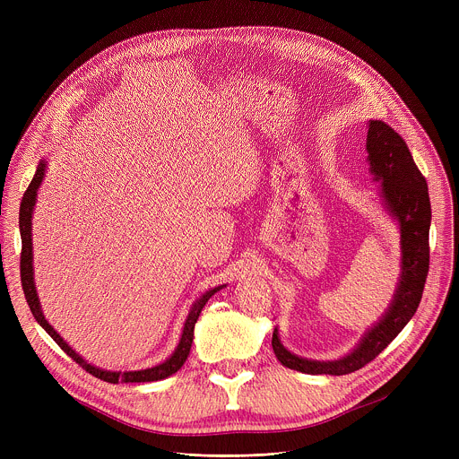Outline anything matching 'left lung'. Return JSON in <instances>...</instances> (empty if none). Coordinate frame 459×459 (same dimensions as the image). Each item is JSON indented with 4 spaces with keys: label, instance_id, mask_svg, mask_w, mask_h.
<instances>
[{
    "label": "left lung",
    "instance_id": "8db88e82",
    "mask_svg": "<svg viewBox=\"0 0 459 459\" xmlns=\"http://www.w3.org/2000/svg\"><path fill=\"white\" fill-rule=\"evenodd\" d=\"M367 161L374 181H379L383 207L400 227V280L385 314L361 336L358 345L340 359L317 361L296 356L273 334V349L278 361L305 374L343 376L359 370L394 340L412 319L423 294L429 274V229L430 200L423 174L416 167L405 140L381 119L368 121Z\"/></svg>",
    "mask_w": 459,
    "mask_h": 459
}]
</instances>
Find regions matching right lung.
<instances>
[{
  "label": "right lung",
  "instance_id": "obj_1",
  "mask_svg": "<svg viewBox=\"0 0 459 459\" xmlns=\"http://www.w3.org/2000/svg\"><path fill=\"white\" fill-rule=\"evenodd\" d=\"M45 170H47V161L41 160L38 169H36V174L27 188V192L23 194V200H22V205H20V234H22V261H20V269H22V287H23V292H25V299L30 307V312L32 316L36 317V321L43 326V329L47 331V334L61 347L63 352H67V356H71L80 367H83L87 372H91L92 376L107 381V383H145V381H160V379H165L172 374H176L183 363L186 361L188 358V352H190V347H192V340H194V325L195 321H198L205 303L218 292L221 290L223 287L227 285H218L211 290H207L200 299H195L188 310V316L185 319V325H183V331H181V338H179V343L178 347L174 349V352L160 365H154L151 368H142V370H105V368H100V367H94L91 365L89 361H85L67 342H65L56 331L54 326L45 319L43 316V310H41V303H39V298H38V292H36V283H34V254H32V214H34V205H36V198H38V190L41 186V181L45 178Z\"/></svg>",
  "mask_w": 459,
  "mask_h": 459
}]
</instances>
